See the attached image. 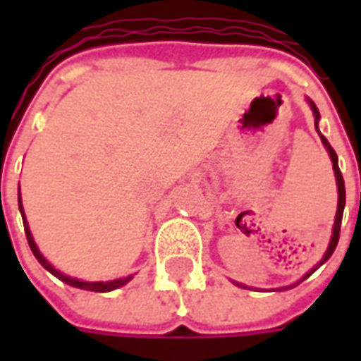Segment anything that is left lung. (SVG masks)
Wrapping results in <instances>:
<instances>
[{
	"mask_svg": "<svg viewBox=\"0 0 361 361\" xmlns=\"http://www.w3.org/2000/svg\"><path fill=\"white\" fill-rule=\"evenodd\" d=\"M311 104V110H313V116H315V127H317V121H319V110L317 106L313 102ZM321 141H323V145L326 147V150H329V157H331V160H333V170H334V176H336V185H338V209H336V216H334V228H333V238H331V243H329V250H326L325 257L321 259V263H319L315 269H319V267L325 263L326 259L331 257L334 253V250H336V243H338V238H341V224H342V212H344V204H346V189H344V180H342V173L341 170H338V158H336V152L333 150V147L329 145V141H326L325 137L321 135ZM313 269V271H315ZM311 271V272H313ZM311 272H307L303 279H307Z\"/></svg>",
	"mask_w": 361,
	"mask_h": 361,
	"instance_id": "1",
	"label": "left lung"
}]
</instances>
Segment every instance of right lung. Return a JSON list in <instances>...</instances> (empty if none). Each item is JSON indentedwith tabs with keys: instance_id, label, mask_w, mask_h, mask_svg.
Here are the masks:
<instances>
[{
	"instance_id": "obj_1",
	"label": "right lung",
	"mask_w": 361,
	"mask_h": 361,
	"mask_svg": "<svg viewBox=\"0 0 361 361\" xmlns=\"http://www.w3.org/2000/svg\"><path fill=\"white\" fill-rule=\"evenodd\" d=\"M19 209L20 212H23V204H20V195H19ZM23 224H25V234H27V240H28V245H30V250H32V253H35V257L38 259V263L46 269V271H50L54 276H58L61 282H66V284H69V286H75V288H81V290H90V292H110V290H116V288L123 286L127 280L131 279H119V280H111V282H82V280H77V279H69V276H66V274H61L59 271H56L54 267L46 261V259L42 257V253L38 251V247H36L35 240H32V234H30V230H28L27 226V220H25V212H23Z\"/></svg>"
}]
</instances>
